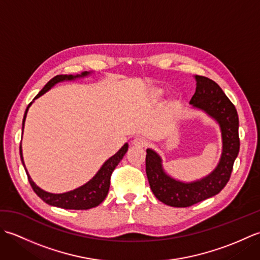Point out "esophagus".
Listing matches in <instances>:
<instances>
[{"label":"esophagus","mask_w":260,"mask_h":260,"mask_svg":"<svg viewBox=\"0 0 260 260\" xmlns=\"http://www.w3.org/2000/svg\"><path fill=\"white\" fill-rule=\"evenodd\" d=\"M147 141L144 139V137H135V139L133 140V145L136 146V147H145L147 146Z\"/></svg>","instance_id":"1"}]
</instances>
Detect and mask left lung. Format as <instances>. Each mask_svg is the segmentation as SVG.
Here are the masks:
<instances>
[{
  "label": "left lung",
  "instance_id": "8db88e82",
  "mask_svg": "<svg viewBox=\"0 0 260 260\" xmlns=\"http://www.w3.org/2000/svg\"><path fill=\"white\" fill-rule=\"evenodd\" d=\"M194 78L197 88L190 105L203 110L219 124L222 153L217 168L209 175L198 181L182 182L165 172L161 156L152 148H147L146 175L151 190L159 201L176 208L190 207L218 194L228 183L240 147L239 119L234 104L217 82L203 76Z\"/></svg>",
  "mask_w": 260,
  "mask_h": 260
}]
</instances>
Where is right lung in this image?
I'll list each match as a JSON object with an SVG mask.
<instances>
[{"instance_id": "add662e5", "label": "right lung", "mask_w": 260, "mask_h": 260, "mask_svg": "<svg viewBox=\"0 0 260 260\" xmlns=\"http://www.w3.org/2000/svg\"><path fill=\"white\" fill-rule=\"evenodd\" d=\"M90 74V71H84L81 73V75H58L56 77L48 82V84L42 88V90L38 93L35 99L39 98L42 96L43 93H46L49 89L58 84V82L66 81V80H75L77 78H82V77H86ZM33 99V101H35ZM31 104H29V106L26 107L25 113H24V117L23 121H22V129L24 127V121L26 118V113L29 110V107L31 106ZM23 134V133H22ZM128 150V144H124V146L120 148V150L113 155L112 157H109L106 162L103 164V167L101 170L98 171L96 175L93 178L88 181L86 184L81 185L77 189L69 191V192H64V193H59V194H56V193H50L47 192L45 190H42L39 187L35 182L32 181L31 176L27 173V171L25 169V165L23 162V155H22V146L20 145V156H21V161L22 164H23L24 170L27 175V180L30 182V185L32 186L33 191L37 193V196L42 199L46 203L50 204V206L53 207H58V208H62V209H69V210H87V209H91L99 206L106 198L108 190H109V185H110V176H112L113 171L115 168L117 167L118 163L121 161V158L124 157L125 153Z\"/></svg>"}]
</instances>
